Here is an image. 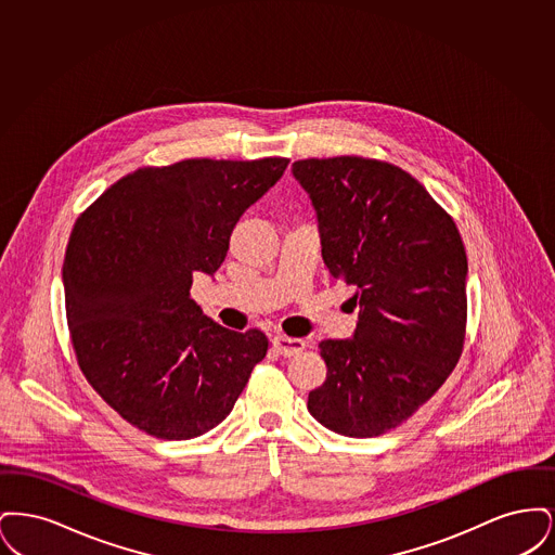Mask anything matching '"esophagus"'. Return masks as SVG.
<instances>
[{
    "label": "esophagus",
    "mask_w": 555,
    "mask_h": 555,
    "mask_svg": "<svg viewBox=\"0 0 555 555\" xmlns=\"http://www.w3.org/2000/svg\"><path fill=\"white\" fill-rule=\"evenodd\" d=\"M272 345H274V349H276L281 356H295V353H299V351L306 347V341H304V339H297V337L274 335V337H272Z\"/></svg>",
    "instance_id": "1"
}]
</instances>
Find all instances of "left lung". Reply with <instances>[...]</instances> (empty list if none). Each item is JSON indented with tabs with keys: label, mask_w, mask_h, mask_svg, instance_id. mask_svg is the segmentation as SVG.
Instances as JSON below:
<instances>
[{
	"label": "left lung",
	"mask_w": 555,
	"mask_h": 555,
	"mask_svg": "<svg viewBox=\"0 0 555 555\" xmlns=\"http://www.w3.org/2000/svg\"><path fill=\"white\" fill-rule=\"evenodd\" d=\"M293 177L317 210L322 260L351 285V339H326V380L310 391L318 423L378 437L408 421L455 369L466 333L468 260L455 222L389 162L299 159Z\"/></svg>",
	"instance_id": "left-lung-1"
}]
</instances>
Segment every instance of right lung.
<instances>
[{"label":"right lung","instance_id":"add662e5","mask_svg":"<svg viewBox=\"0 0 555 555\" xmlns=\"http://www.w3.org/2000/svg\"><path fill=\"white\" fill-rule=\"evenodd\" d=\"M289 159H183L116 181L82 211L62 268L77 362L107 405L139 430L185 441L222 423L268 339L216 324L191 299L231 233Z\"/></svg>","mask_w":555,"mask_h":555}]
</instances>
